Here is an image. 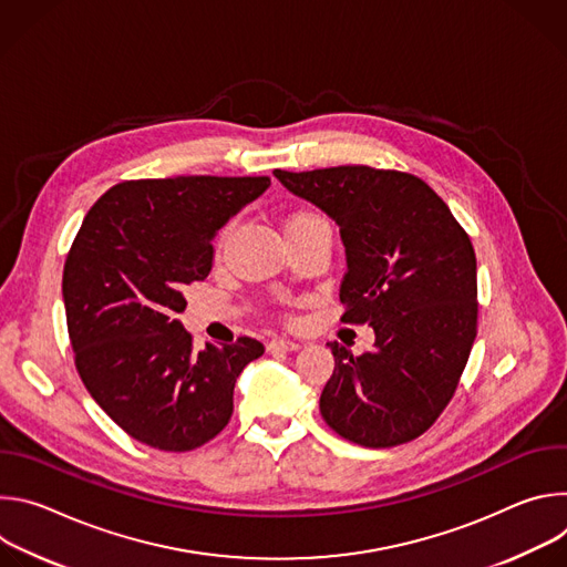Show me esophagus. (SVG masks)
Instances as JSON below:
<instances>
[{
  "label": "esophagus",
  "instance_id": "esophagus-1",
  "mask_svg": "<svg viewBox=\"0 0 567 567\" xmlns=\"http://www.w3.org/2000/svg\"><path fill=\"white\" fill-rule=\"evenodd\" d=\"M267 348H269V352H293L300 348V343L289 337H278V339H271Z\"/></svg>",
  "mask_w": 567,
  "mask_h": 567
}]
</instances>
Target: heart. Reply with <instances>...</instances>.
Here are the masks:
<instances>
[{
	"instance_id": "heart-1",
	"label": "heart",
	"mask_w": 567,
	"mask_h": 567,
	"mask_svg": "<svg viewBox=\"0 0 567 567\" xmlns=\"http://www.w3.org/2000/svg\"><path fill=\"white\" fill-rule=\"evenodd\" d=\"M316 221H326L318 213H311V210H298L293 215H289L287 224H285V230L289 228H296V226H305V224H316Z\"/></svg>"
}]
</instances>
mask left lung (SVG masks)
Masks as SVG:
<instances>
[{
    "label": "left lung",
    "mask_w": 567,
    "mask_h": 567,
    "mask_svg": "<svg viewBox=\"0 0 567 567\" xmlns=\"http://www.w3.org/2000/svg\"><path fill=\"white\" fill-rule=\"evenodd\" d=\"M341 230L346 322L374 330L372 350L328 343L334 372L320 415L341 437L385 449L420 437L444 411L475 341L477 282L468 235L422 179L339 166L274 171Z\"/></svg>",
    "instance_id": "8db88e82"
}]
</instances>
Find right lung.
I'll list each match as a JSON object with an SVG mask.
<instances>
[{
	"mask_svg": "<svg viewBox=\"0 0 567 567\" xmlns=\"http://www.w3.org/2000/svg\"><path fill=\"white\" fill-rule=\"evenodd\" d=\"M271 186L269 177L138 179L85 215L64 262L62 298L75 368L134 440L193 451L233 415V388L265 346L193 339L177 320L186 289L213 269V239Z\"/></svg>",
	"mask_w": 567,
	"mask_h": 567,
	"instance_id": "right-lung-1",
	"label": "right lung"
}]
</instances>
